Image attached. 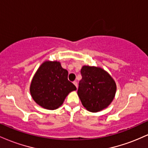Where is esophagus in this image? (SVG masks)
<instances>
[{"instance_id":"1","label":"esophagus","mask_w":148,"mask_h":148,"mask_svg":"<svg viewBox=\"0 0 148 148\" xmlns=\"http://www.w3.org/2000/svg\"><path fill=\"white\" fill-rule=\"evenodd\" d=\"M73 84H74V86H76V88H78V84H77V82H76V81H74V82H73Z\"/></svg>"}]
</instances>
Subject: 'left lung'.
I'll return each instance as SVG.
<instances>
[{
	"mask_svg": "<svg viewBox=\"0 0 148 148\" xmlns=\"http://www.w3.org/2000/svg\"><path fill=\"white\" fill-rule=\"evenodd\" d=\"M82 79L77 94L88 111L97 113L111 104L116 92V84L106 71L99 67L83 66Z\"/></svg>",
	"mask_w": 148,
	"mask_h": 148,
	"instance_id": "left-lung-1",
	"label": "left lung"
}]
</instances>
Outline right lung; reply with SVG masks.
Returning a JSON list of instances; mask_svg holds the SVG:
<instances>
[{
  "label": "right lung",
  "mask_w": 148,
  "mask_h": 148,
  "mask_svg": "<svg viewBox=\"0 0 148 148\" xmlns=\"http://www.w3.org/2000/svg\"><path fill=\"white\" fill-rule=\"evenodd\" d=\"M68 72L58 61L46 60L37 69L30 86V92L39 106L55 110L76 88L68 81Z\"/></svg>",
  "instance_id": "add662e5"
}]
</instances>
